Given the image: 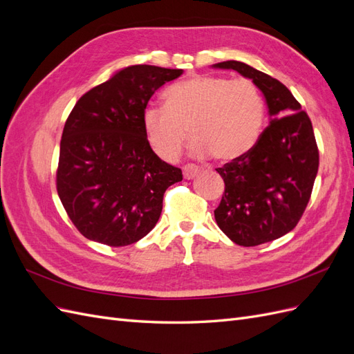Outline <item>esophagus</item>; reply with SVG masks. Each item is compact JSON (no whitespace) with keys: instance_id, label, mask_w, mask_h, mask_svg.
Masks as SVG:
<instances>
[{"instance_id":"obj_1","label":"esophagus","mask_w":354,"mask_h":354,"mask_svg":"<svg viewBox=\"0 0 354 354\" xmlns=\"http://www.w3.org/2000/svg\"><path fill=\"white\" fill-rule=\"evenodd\" d=\"M198 173H199V167H196L195 164H187L183 167V174H185V178L187 180L196 177Z\"/></svg>"}]
</instances>
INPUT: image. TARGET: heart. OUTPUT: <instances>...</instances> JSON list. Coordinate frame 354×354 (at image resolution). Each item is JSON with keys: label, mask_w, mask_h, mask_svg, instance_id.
<instances>
[{"label": "heart", "mask_w": 354, "mask_h": 354, "mask_svg": "<svg viewBox=\"0 0 354 354\" xmlns=\"http://www.w3.org/2000/svg\"><path fill=\"white\" fill-rule=\"evenodd\" d=\"M164 99L167 108L147 106L142 121L149 145L165 160L178 156L189 128L192 153L218 160L242 156L261 134L264 99L250 80L202 75L171 85Z\"/></svg>", "instance_id": "b5f03b06"}]
</instances>
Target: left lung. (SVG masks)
Segmentation results:
<instances>
[{
  "label": "left lung",
  "mask_w": 354,
  "mask_h": 354,
  "mask_svg": "<svg viewBox=\"0 0 354 354\" xmlns=\"http://www.w3.org/2000/svg\"><path fill=\"white\" fill-rule=\"evenodd\" d=\"M212 68L233 69L252 80L270 116L252 149L217 168L224 194L214 217L241 246L274 241L297 226L312 195L319 168L312 121L292 93L270 75L236 60Z\"/></svg>",
  "instance_id": "1"
}]
</instances>
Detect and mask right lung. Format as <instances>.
Segmentation results:
<instances>
[{"instance_id": "obj_1", "label": "right lung", "mask_w": 354, "mask_h": 354, "mask_svg": "<svg viewBox=\"0 0 354 354\" xmlns=\"http://www.w3.org/2000/svg\"><path fill=\"white\" fill-rule=\"evenodd\" d=\"M181 73L128 66L73 106L60 140L56 185L82 236L125 246L156 226L165 190L183 174L152 151L142 116L153 93Z\"/></svg>"}]
</instances>
